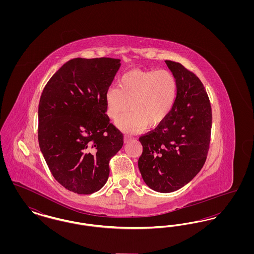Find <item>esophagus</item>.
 <instances>
[{"mask_svg":"<svg viewBox=\"0 0 254 254\" xmlns=\"http://www.w3.org/2000/svg\"><path fill=\"white\" fill-rule=\"evenodd\" d=\"M133 138H131V137H129V136H125V143H128L129 141H131L132 140Z\"/></svg>","mask_w":254,"mask_h":254,"instance_id":"1","label":"esophagus"}]
</instances>
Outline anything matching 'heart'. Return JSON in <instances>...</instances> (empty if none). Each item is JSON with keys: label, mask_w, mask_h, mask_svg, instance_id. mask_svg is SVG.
<instances>
[{"label": "heart", "mask_w": 254, "mask_h": 254, "mask_svg": "<svg viewBox=\"0 0 254 254\" xmlns=\"http://www.w3.org/2000/svg\"><path fill=\"white\" fill-rule=\"evenodd\" d=\"M177 96V82L167 69L131 70L122 76L118 87L105 93L107 114L116 120L128 108L132 111L117 122L123 131H141L146 126L155 127L167 119Z\"/></svg>", "instance_id": "1"}]
</instances>
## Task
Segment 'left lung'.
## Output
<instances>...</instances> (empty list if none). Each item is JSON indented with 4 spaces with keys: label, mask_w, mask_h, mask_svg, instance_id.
Here are the masks:
<instances>
[{
    "label": "left lung",
    "mask_w": 254,
    "mask_h": 254,
    "mask_svg": "<svg viewBox=\"0 0 254 254\" xmlns=\"http://www.w3.org/2000/svg\"><path fill=\"white\" fill-rule=\"evenodd\" d=\"M177 82V96L167 119L139 138L138 168L151 190L169 193L191 181L205 164L212 124L209 99L194 73L165 61Z\"/></svg>",
    "instance_id": "obj_1"
}]
</instances>
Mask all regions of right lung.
I'll return each mask as SVG.
<instances>
[{
    "instance_id": "right-lung-1",
    "label": "right lung",
    "mask_w": 254,
    "mask_h": 254,
    "mask_svg": "<svg viewBox=\"0 0 254 254\" xmlns=\"http://www.w3.org/2000/svg\"><path fill=\"white\" fill-rule=\"evenodd\" d=\"M121 66L111 58L66 62L44 88L38 108L41 152L56 181L91 194L108 181L124 136L106 114L105 93Z\"/></svg>"
}]
</instances>
